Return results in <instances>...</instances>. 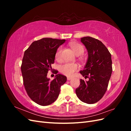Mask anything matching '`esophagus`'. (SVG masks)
<instances>
[{
    "instance_id": "obj_1",
    "label": "esophagus",
    "mask_w": 131,
    "mask_h": 131,
    "mask_svg": "<svg viewBox=\"0 0 131 131\" xmlns=\"http://www.w3.org/2000/svg\"><path fill=\"white\" fill-rule=\"evenodd\" d=\"M72 79V78H70V77H67V80H70Z\"/></svg>"
}]
</instances>
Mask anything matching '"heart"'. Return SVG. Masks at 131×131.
<instances>
[{
	"label": "heart",
	"mask_w": 131,
	"mask_h": 131,
	"mask_svg": "<svg viewBox=\"0 0 131 131\" xmlns=\"http://www.w3.org/2000/svg\"><path fill=\"white\" fill-rule=\"evenodd\" d=\"M69 45L77 56H81V55L84 54L85 51L84 47L80 43L72 42L69 43ZM62 50V48L60 47L57 50L56 54H55V58L58 61L61 59ZM78 65L76 63H66L60 66L59 71L61 73L66 75V76L71 77L74 74L75 72H76L78 69Z\"/></svg>",
	"instance_id": "obj_1"
}]
</instances>
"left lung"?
Segmentation results:
<instances>
[{"mask_svg":"<svg viewBox=\"0 0 131 131\" xmlns=\"http://www.w3.org/2000/svg\"><path fill=\"white\" fill-rule=\"evenodd\" d=\"M81 41L88 50L89 57L84 69L80 73L89 80L80 79L75 92L82 102L94 104L101 100L108 89L113 71L112 56L105 46L97 39L85 37L81 38Z\"/></svg>","mask_w":131,"mask_h":131,"instance_id":"8db88e82","label":"left lung"}]
</instances>
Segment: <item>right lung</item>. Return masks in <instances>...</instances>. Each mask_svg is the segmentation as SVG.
Here are the masks:
<instances>
[{
	"instance_id": "right-lung-1",
	"label": "right lung",
	"mask_w": 131,
	"mask_h": 131,
	"mask_svg": "<svg viewBox=\"0 0 131 131\" xmlns=\"http://www.w3.org/2000/svg\"><path fill=\"white\" fill-rule=\"evenodd\" d=\"M64 39L42 38L35 41L24 53L21 67L23 85L31 100L42 106L49 105L57 100L60 88L67 77L57 74L53 80L47 78L52 70L57 49L65 42Z\"/></svg>"
}]
</instances>
